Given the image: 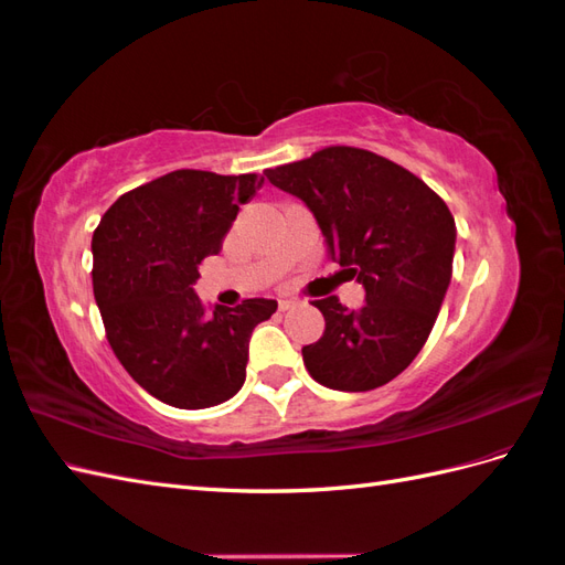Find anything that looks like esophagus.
<instances>
[{
	"label": "esophagus",
	"instance_id": "obj_1",
	"mask_svg": "<svg viewBox=\"0 0 565 565\" xmlns=\"http://www.w3.org/2000/svg\"><path fill=\"white\" fill-rule=\"evenodd\" d=\"M297 306V301H292V299H278V311H289V309H295Z\"/></svg>",
	"mask_w": 565,
	"mask_h": 565
}]
</instances>
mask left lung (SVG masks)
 Masks as SVG:
<instances>
[{"mask_svg": "<svg viewBox=\"0 0 565 565\" xmlns=\"http://www.w3.org/2000/svg\"><path fill=\"white\" fill-rule=\"evenodd\" d=\"M264 174L309 204L328 259L365 287L361 309L334 295L311 301L324 332L301 349L306 370L337 391L384 386L415 361L446 299L457 237L448 204L405 167L353 146Z\"/></svg>", "mask_w": 565, "mask_h": 565, "instance_id": "8db88e82", "label": "left lung"}]
</instances>
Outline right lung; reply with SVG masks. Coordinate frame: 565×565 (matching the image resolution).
I'll return each instance as SVG.
<instances>
[{
	"label": "right lung",
	"mask_w": 565,
	"mask_h": 565,
	"mask_svg": "<svg viewBox=\"0 0 565 565\" xmlns=\"http://www.w3.org/2000/svg\"><path fill=\"white\" fill-rule=\"evenodd\" d=\"M262 179L177 169L117 198L92 237V282L108 344L150 396L181 409L241 391L252 330L273 299L207 309L193 292L200 264L221 252Z\"/></svg>",
	"instance_id": "obj_1"
}]
</instances>
